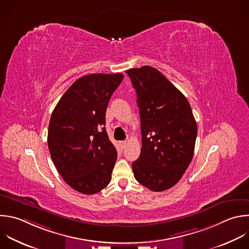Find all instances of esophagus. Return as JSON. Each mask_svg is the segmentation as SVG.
<instances>
[{"label":"esophagus","instance_id":"obj_1","mask_svg":"<svg viewBox=\"0 0 249 249\" xmlns=\"http://www.w3.org/2000/svg\"><path fill=\"white\" fill-rule=\"evenodd\" d=\"M126 143H127V142H126L125 141H122V142H119V144H120L121 148H124V147L126 146Z\"/></svg>","mask_w":249,"mask_h":249}]
</instances>
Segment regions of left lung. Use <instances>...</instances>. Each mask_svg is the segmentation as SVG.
<instances>
[{
	"instance_id": "8db88e82",
	"label": "left lung",
	"mask_w": 249,
	"mask_h": 249,
	"mask_svg": "<svg viewBox=\"0 0 249 249\" xmlns=\"http://www.w3.org/2000/svg\"><path fill=\"white\" fill-rule=\"evenodd\" d=\"M137 93L142 148L135 179L152 192L176 185L193 159L197 126L186 97L151 66L126 71Z\"/></svg>"
}]
</instances>
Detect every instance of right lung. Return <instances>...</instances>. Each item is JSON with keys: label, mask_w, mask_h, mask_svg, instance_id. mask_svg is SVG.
<instances>
[{"label": "right lung", "mask_w": 249, "mask_h": 249, "mask_svg": "<svg viewBox=\"0 0 249 249\" xmlns=\"http://www.w3.org/2000/svg\"><path fill=\"white\" fill-rule=\"evenodd\" d=\"M123 74H91L77 79L60 98L49 124L52 160L65 183L94 195L111 180L117 158L106 128V111Z\"/></svg>", "instance_id": "add662e5"}]
</instances>
